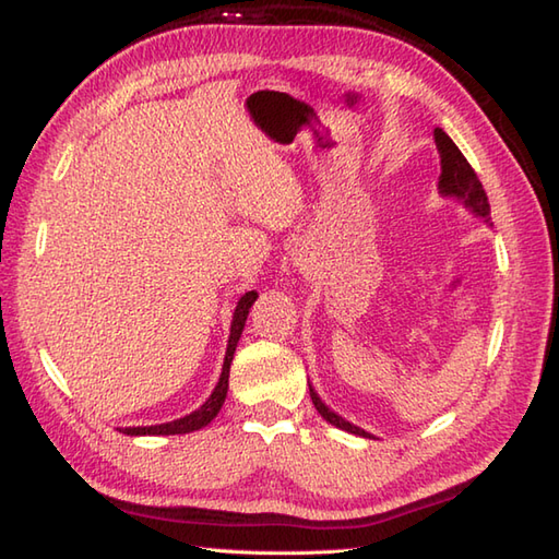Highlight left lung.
<instances>
[{"label":"left lung","instance_id":"1","mask_svg":"<svg viewBox=\"0 0 559 559\" xmlns=\"http://www.w3.org/2000/svg\"><path fill=\"white\" fill-rule=\"evenodd\" d=\"M435 141H437V151H439V158H442V175H439V192H442L444 197H456L463 201V206L471 209L476 216L488 221L490 218V204H488V194H485V189L478 180L476 170L471 168V163L466 160V156L459 151V146L454 144L447 136V132H442V129H435ZM310 396H312V403L314 408L319 411V415L331 425L341 427V430L346 432H353V435H360V437H367L365 430H360V427H355L353 423L343 420L341 415H336L331 408H326V403L319 399L317 391L312 389L310 384Z\"/></svg>","mask_w":559,"mask_h":559}]
</instances>
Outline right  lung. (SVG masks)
Here are the masks:
<instances>
[{"label":"right lung","instance_id":"obj_1","mask_svg":"<svg viewBox=\"0 0 559 559\" xmlns=\"http://www.w3.org/2000/svg\"><path fill=\"white\" fill-rule=\"evenodd\" d=\"M259 298L254 290L245 293L240 302H237L235 312H233V324H230V338H228V350H225V362H223V372L216 389H213V394L206 399V403L201 408H197L194 413L185 415L180 420H173V423H163V425H151V427H124V435H187V432H194L201 430V427H206L213 418H216L225 394H228V377H230V362H233V355H235V346L237 341L242 336V329L247 322V314H249V307Z\"/></svg>","mask_w":559,"mask_h":559}]
</instances>
